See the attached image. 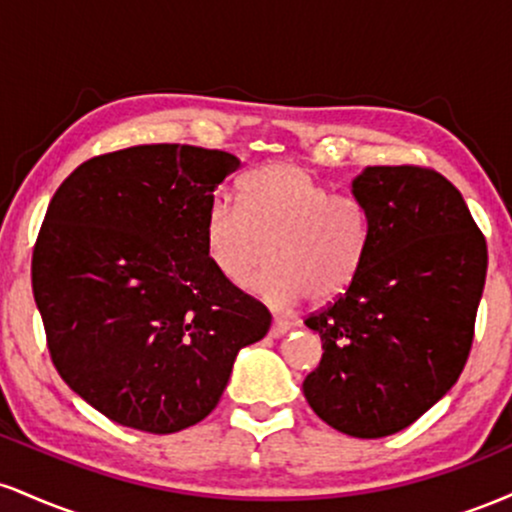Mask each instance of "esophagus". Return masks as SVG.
Listing matches in <instances>:
<instances>
[{
	"mask_svg": "<svg viewBox=\"0 0 512 512\" xmlns=\"http://www.w3.org/2000/svg\"><path fill=\"white\" fill-rule=\"evenodd\" d=\"M291 330V322L289 320H281V317H274V322H272V330H269V334H272V337H284L286 332Z\"/></svg>",
	"mask_w": 512,
	"mask_h": 512,
	"instance_id": "1",
	"label": "esophagus"
}]
</instances>
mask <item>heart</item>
<instances>
[{
    "label": "heart",
    "mask_w": 512,
    "mask_h": 512,
    "mask_svg": "<svg viewBox=\"0 0 512 512\" xmlns=\"http://www.w3.org/2000/svg\"><path fill=\"white\" fill-rule=\"evenodd\" d=\"M238 207L216 202L204 223L207 255L231 286L255 281L264 301L330 303L354 286L368 255V214L358 199L330 195L308 168L276 161L250 170Z\"/></svg>",
    "instance_id": "heart-1"
}]
</instances>
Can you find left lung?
<instances>
[{
	"label": "left lung",
	"instance_id": "8db88e82",
	"mask_svg": "<svg viewBox=\"0 0 512 512\" xmlns=\"http://www.w3.org/2000/svg\"><path fill=\"white\" fill-rule=\"evenodd\" d=\"M368 214L361 274L305 317L322 339L303 395L325 424L383 438L414 424L460 378L486 281V238L433 168L370 166L351 185Z\"/></svg>",
	"mask_w": 512,
	"mask_h": 512
}]
</instances>
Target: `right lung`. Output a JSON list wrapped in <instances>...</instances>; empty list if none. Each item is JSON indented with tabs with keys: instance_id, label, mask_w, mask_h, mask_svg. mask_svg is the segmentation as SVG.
Wrapping results in <instances>:
<instances>
[{
	"instance_id": "1",
	"label": "right lung",
	"mask_w": 512,
	"mask_h": 512,
	"mask_svg": "<svg viewBox=\"0 0 512 512\" xmlns=\"http://www.w3.org/2000/svg\"><path fill=\"white\" fill-rule=\"evenodd\" d=\"M240 161L151 144L93 156L52 197L33 248L50 358L81 399L146 433L195 426L272 315L207 255L214 192Z\"/></svg>"
}]
</instances>
